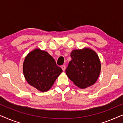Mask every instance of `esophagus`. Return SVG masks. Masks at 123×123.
Instances as JSON below:
<instances>
[{"label":"esophagus","mask_w":123,"mask_h":123,"mask_svg":"<svg viewBox=\"0 0 123 123\" xmlns=\"http://www.w3.org/2000/svg\"><path fill=\"white\" fill-rule=\"evenodd\" d=\"M65 68H66V67H65V65H62V69H63V71H64L65 69Z\"/></svg>","instance_id":"esophagus-1"}]
</instances>
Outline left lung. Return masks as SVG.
<instances>
[{
    "mask_svg": "<svg viewBox=\"0 0 123 123\" xmlns=\"http://www.w3.org/2000/svg\"><path fill=\"white\" fill-rule=\"evenodd\" d=\"M72 58L65 70L67 76L77 86L87 88L96 82L101 70L98 55L88 48L74 50L70 54Z\"/></svg>",
    "mask_w": 123,
    "mask_h": 123,
    "instance_id": "8db88e82",
    "label": "left lung"
}]
</instances>
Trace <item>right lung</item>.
I'll use <instances>...</instances> for the list:
<instances>
[{"instance_id": "1", "label": "right lung", "mask_w": 123, "mask_h": 123, "mask_svg": "<svg viewBox=\"0 0 123 123\" xmlns=\"http://www.w3.org/2000/svg\"><path fill=\"white\" fill-rule=\"evenodd\" d=\"M23 70L27 82L42 92L49 90L63 72L51 55L38 49L30 53L26 57Z\"/></svg>"}]
</instances>
